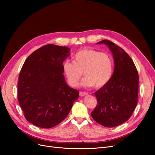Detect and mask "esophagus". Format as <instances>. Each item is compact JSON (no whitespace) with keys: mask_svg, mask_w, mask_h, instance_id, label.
Returning <instances> with one entry per match:
<instances>
[{"mask_svg":"<svg viewBox=\"0 0 155 155\" xmlns=\"http://www.w3.org/2000/svg\"><path fill=\"white\" fill-rule=\"evenodd\" d=\"M87 94H88V93L86 92H82V91L79 92V96H86Z\"/></svg>","mask_w":155,"mask_h":155,"instance_id":"esophagus-1","label":"esophagus"}]
</instances>
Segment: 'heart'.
<instances>
[{
	"instance_id": "b5f03b06",
	"label": "heart",
	"mask_w": 155,
	"mask_h": 155,
	"mask_svg": "<svg viewBox=\"0 0 155 155\" xmlns=\"http://www.w3.org/2000/svg\"><path fill=\"white\" fill-rule=\"evenodd\" d=\"M63 72L72 87L78 86L83 72L85 78L82 85L100 88L105 85L113 73V61L110 55L94 50L79 51L73 57V62L64 63Z\"/></svg>"
}]
</instances>
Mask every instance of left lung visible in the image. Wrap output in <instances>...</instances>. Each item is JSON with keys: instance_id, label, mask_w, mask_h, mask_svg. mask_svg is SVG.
Here are the masks:
<instances>
[{"instance_id": "8db88e82", "label": "left lung", "mask_w": 155, "mask_h": 155, "mask_svg": "<svg viewBox=\"0 0 155 155\" xmlns=\"http://www.w3.org/2000/svg\"><path fill=\"white\" fill-rule=\"evenodd\" d=\"M105 44L113 54L114 73L105 85L94 92L97 104L91 112L93 119L107 127H113L127 121L137 105L139 77L130 56L109 40Z\"/></svg>"}]
</instances>
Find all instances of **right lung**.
<instances>
[{
	"label": "right lung",
	"mask_w": 155,
	"mask_h": 155,
	"mask_svg": "<svg viewBox=\"0 0 155 155\" xmlns=\"http://www.w3.org/2000/svg\"><path fill=\"white\" fill-rule=\"evenodd\" d=\"M70 48L52 44L34 51L25 61L18 80V101L26 120L48 129L64 120L79 97L67 85L63 62Z\"/></svg>",
	"instance_id": "obj_1"
}]
</instances>
